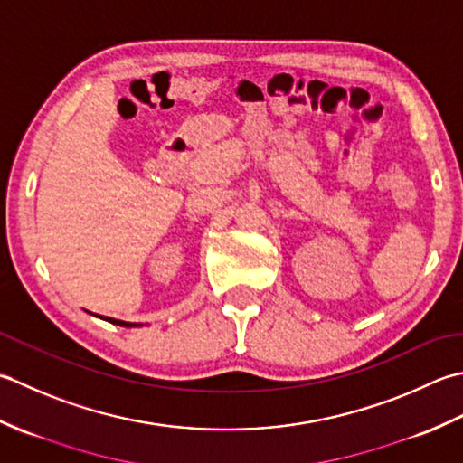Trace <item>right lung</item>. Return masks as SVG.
Wrapping results in <instances>:
<instances>
[{
  "mask_svg": "<svg viewBox=\"0 0 463 463\" xmlns=\"http://www.w3.org/2000/svg\"><path fill=\"white\" fill-rule=\"evenodd\" d=\"M103 317V316H101ZM106 319V322H109V324H116V326H121V327H139V326H144V324H131V322H121V319H113V317H103Z\"/></svg>",
  "mask_w": 463,
  "mask_h": 463,
  "instance_id": "add662e5",
  "label": "right lung"
}]
</instances>
